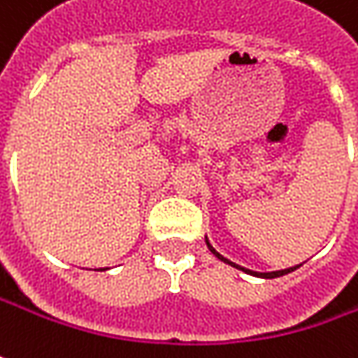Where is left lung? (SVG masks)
<instances>
[{
	"instance_id": "1",
	"label": "left lung",
	"mask_w": 358,
	"mask_h": 358,
	"mask_svg": "<svg viewBox=\"0 0 358 358\" xmlns=\"http://www.w3.org/2000/svg\"><path fill=\"white\" fill-rule=\"evenodd\" d=\"M206 246L210 248V252L214 255L216 258H220L222 262H226V264H230V266H234V268H238V271L246 272V274H252V276H260V278H276V276H285V274H288V272L296 271L301 264H296V266H290V268H285V271H274V272H257V271H248V268H244V266H238V264H234V262H230L228 258H224L220 252H216V248L212 246L208 242V236H206Z\"/></svg>"
}]
</instances>
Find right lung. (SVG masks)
Returning <instances> with one entry per match:
<instances>
[{
  "label": "right lung",
  "mask_w": 358,
  "mask_h": 358,
  "mask_svg": "<svg viewBox=\"0 0 358 358\" xmlns=\"http://www.w3.org/2000/svg\"><path fill=\"white\" fill-rule=\"evenodd\" d=\"M100 271H106V268H100Z\"/></svg>",
  "instance_id": "right-lung-1"
}]
</instances>
